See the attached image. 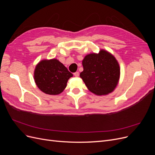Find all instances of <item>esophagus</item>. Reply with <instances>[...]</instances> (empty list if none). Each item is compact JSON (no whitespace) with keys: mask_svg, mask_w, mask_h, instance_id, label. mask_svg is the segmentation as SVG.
I'll list each match as a JSON object with an SVG mask.
<instances>
[{"mask_svg":"<svg viewBox=\"0 0 155 155\" xmlns=\"http://www.w3.org/2000/svg\"><path fill=\"white\" fill-rule=\"evenodd\" d=\"M74 75L76 77H78L79 76V72H76L75 73H74Z\"/></svg>","mask_w":155,"mask_h":155,"instance_id":"34e87169","label":"esophagus"}]
</instances>
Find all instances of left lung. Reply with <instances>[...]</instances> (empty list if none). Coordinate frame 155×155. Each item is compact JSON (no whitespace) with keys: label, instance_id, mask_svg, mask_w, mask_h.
<instances>
[{"label":"left lung","instance_id":"8db88e82","mask_svg":"<svg viewBox=\"0 0 155 155\" xmlns=\"http://www.w3.org/2000/svg\"><path fill=\"white\" fill-rule=\"evenodd\" d=\"M83 71L80 77L88 89L97 95L108 94L114 91L120 74L119 64L108 51L86 55L83 60Z\"/></svg>","mask_w":155,"mask_h":155}]
</instances>
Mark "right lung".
Returning <instances> with one entry per match:
<instances>
[{
    "label": "right lung",
    "mask_w": 155,
    "mask_h": 155,
    "mask_svg": "<svg viewBox=\"0 0 155 155\" xmlns=\"http://www.w3.org/2000/svg\"><path fill=\"white\" fill-rule=\"evenodd\" d=\"M71 72L58 60H43L35 67L34 79L40 90L50 95L61 93L67 87Z\"/></svg>",
    "instance_id": "add662e5"
}]
</instances>
